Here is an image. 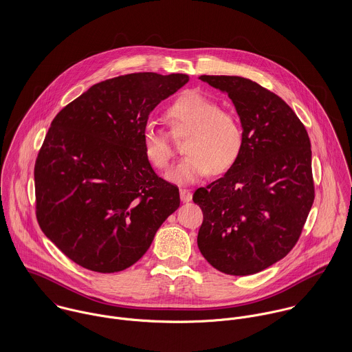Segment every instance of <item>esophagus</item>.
<instances>
[{
    "label": "esophagus",
    "instance_id": "1",
    "mask_svg": "<svg viewBox=\"0 0 352 352\" xmlns=\"http://www.w3.org/2000/svg\"><path fill=\"white\" fill-rule=\"evenodd\" d=\"M180 199H182V201H184V203L191 201V199H192L191 191L187 190V188H180Z\"/></svg>",
    "mask_w": 352,
    "mask_h": 352
}]
</instances>
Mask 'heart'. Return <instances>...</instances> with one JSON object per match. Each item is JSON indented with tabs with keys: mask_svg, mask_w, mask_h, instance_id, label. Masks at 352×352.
I'll return each mask as SVG.
<instances>
[{
	"mask_svg": "<svg viewBox=\"0 0 352 352\" xmlns=\"http://www.w3.org/2000/svg\"><path fill=\"white\" fill-rule=\"evenodd\" d=\"M166 118L175 135L188 133L183 144L186 155L166 173L175 184H191L210 170L221 175L239 160L244 148V129L239 116L199 92L190 91L173 101ZM142 144L146 158L160 170L169 166L173 149L168 134L154 123L142 130Z\"/></svg>",
	"mask_w": 352,
	"mask_h": 352,
	"instance_id": "heart-1",
	"label": "heart"
}]
</instances>
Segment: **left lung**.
<instances>
[{"instance_id": "1", "label": "left lung", "mask_w": 352, "mask_h": 352, "mask_svg": "<svg viewBox=\"0 0 352 352\" xmlns=\"http://www.w3.org/2000/svg\"><path fill=\"white\" fill-rule=\"evenodd\" d=\"M226 94L244 129L237 162L195 191L203 211L198 247L218 271L260 272L294 248L314 201L311 149L296 112L278 95L237 76H201Z\"/></svg>"}]
</instances>
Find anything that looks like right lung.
<instances>
[{
    "instance_id": "add662e5",
    "label": "right lung",
    "mask_w": 352,
    "mask_h": 352,
    "mask_svg": "<svg viewBox=\"0 0 352 352\" xmlns=\"http://www.w3.org/2000/svg\"><path fill=\"white\" fill-rule=\"evenodd\" d=\"M187 74L133 73L101 81L51 122L35 162L36 217L47 239L101 274L137 263L180 206L179 188L145 155L149 113Z\"/></svg>"
}]
</instances>
